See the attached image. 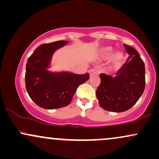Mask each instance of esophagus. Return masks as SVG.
I'll return each mask as SVG.
<instances>
[{
  "label": "esophagus",
  "mask_w": 159,
  "mask_h": 159,
  "mask_svg": "<svg viewBox=\"0 0 159 159\" xmlns=\"http://www.w3.org/2000/svg\"><path fill=\"white\" fill-rule=\"evenodd\" d=\"M98 70L96 69H92L89 71V74H90V76H93V75H96L98 74Z\"/></svg>",
  "instance_id": "obj_1"
}]
</instances>
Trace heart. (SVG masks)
I'll list each match as a JSON object with an SVG mask.
<instances>
[{"label": "heart", "mask_w": 159, "mask_h": 159, "mask_svg": "<svg viewBox=\"0 0 159 159\" xmlns=\"http://www.w3.org/2000/svg\"><path fill=\"white\" fill-rule=\"evenodd\" d=\"M113 52V48L111 46H105L100 50V56L103 59H107ZM123 60V55L121 52L114 53L111 58V63L113 66L118 67L121 65Z\"/></svg>", "instance_id": "1"}]
</instances>
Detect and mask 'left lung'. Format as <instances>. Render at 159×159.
Listing matches in <instances>:
<instances>
[{
	"instance_id": "obj_1",
	"label": "left lung",
	"mask_w": 159,
	"mask_h": 159,
	"mask_svg": "<svg viewBox=\"0 0 159 159\" xmlns=\"http://www.w3.org/2000/svg\"><path fill=\"white\" fill-rule=\"evenodd\" d=\"M129 54L116 76L100 74L101 84L96 90L100 106L111 112H123L138 101L145 89V65L139 53L124 44Z\"/></svg>"
}]
</instances>
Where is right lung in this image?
<instances>
[{
  "mask_svg": "<svg viewBox=\"0 0 159 159\" xmlns=\"http://www.w3.org/2000/svg\"><path fill=\"white\" fill-rule=\"evenodd\" d=\"M67 43L60 40L39 45L27 60L26 90L30 98L40 107L57 109L67 106L78 87L90 78L89 73L78 75L47 70L54 52Z\"/></svg>",
  "mask_w": 159,
  "mask_h": 159,
  "instance_id": "add662e5",
  "label": "right lung"
}]
</instances>
